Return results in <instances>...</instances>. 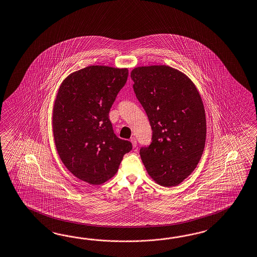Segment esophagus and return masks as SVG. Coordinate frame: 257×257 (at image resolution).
Instances as JSON below:
<instances>
[{
    "label": "esophagus",
    "mask_w": 257,
    "mask_h": 257,
    "mask_svg": "<svg viewBox=\"0 0 257 257\" xmlns=\"http://www.w3.org/2000/svg\"><path fill=\"white\" fill-rule=\"evenodd\" d=\"M131 142H132V146H133L134 148H136V147H137V140H136V138L132 137V138L131 139Z\"/></svg>",
    "instance_id": "1"
}]
</instances>
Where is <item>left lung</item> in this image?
I'll use <instances>...</instances> for the list:
<instances>
[{"mask_svg":"<svg viewBox=\"0 0 257 257\" xmlns=\"http://www.w3.org/2000/svg\"><path fill=\"white\" fill-rule=\"evenodd\" d=\"M133 89L151 125L152 143L140 155L158 184H181L196 169L206 141L201 97L184 73L166 65L137 67Z\"/></svg>","mask_w":257,"mask_h":257,"instance_id":"obj_1","label":"left lung"}]
</instances>
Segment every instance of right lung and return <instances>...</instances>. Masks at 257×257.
Segmentation results:
<instances>
[{
	"label": "right lung",
	"mask_w": 257,
	"mask_h": 257,
	"mask_svg": "<svg viewBox=\"0 0 257 257\" xmlns=\"http://www.w3.org/2000/svg\"><path fill=\"white\" fill-rule=\"evenodd\" d=\"M128 70L93 65L67 76L53 108V135L59 158L75 177L103 184L118 171L131 142L113 132L109 112Z\"/></svg>",
	"instance_id": "right-lung-1"
}]
</instances>
